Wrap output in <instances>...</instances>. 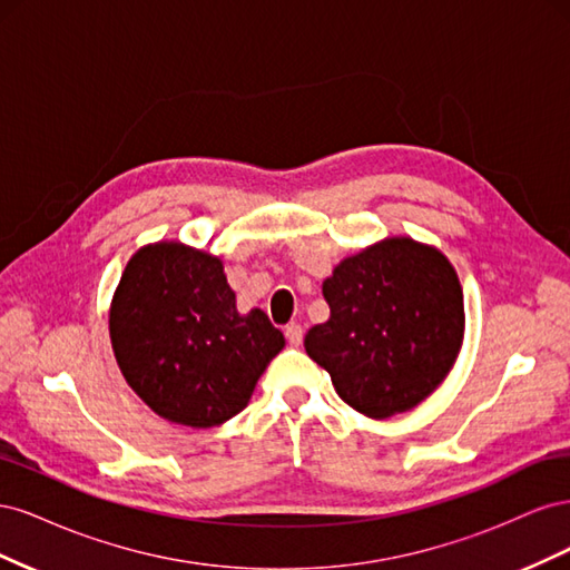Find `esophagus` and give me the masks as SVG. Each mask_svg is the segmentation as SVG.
Returning a JSON list of instances; mask_svg holds the SVG:
<instances>
[{
	"label": "esophagus",
	"instance_id": "obj_1",
	"mask_svg": "<svg viewBox=\"0 0 570 570\" xmlns=\"http://www.w3.org/2000/svg\"><path fill=\"white\" fill-rule=\"evenodd\" d=\"M285 337L292 344V347H299L302 340H304V327L299 323H289L285 325Z\"/></svg>",
	"mask_w": 570,
	"mask_h": 570
}]
</instances>
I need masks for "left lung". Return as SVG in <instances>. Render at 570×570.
Wrapping results in <instances>:
<instances>
[{"label": "left lung", "mask_w": 570, "mask_h": 570, "mask_svg": "<svg viewBox=\"0 0 570 570\" xmlns=\"http://www.w3.org/2000/svg\"><path fill=\"white\" fill-rule=\"evenodd\" d=\"M323 297L331 318L306 333L304 347L358 413L409 411L450 373L463 337V295L438 249L390 237L344 258Z\"/></svg>", "instance_id": "8db88e82"}]
</instances>
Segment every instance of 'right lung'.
I'll list each match as a JSON object with an SVG mask.
<instances>
[{"instance_id": "obj_1", "label": "right lung", "mask_w": 570, "mask_h": 570, "mask_svg": "<svg viewBox=\"0 0 570 570\" xmlns=\"http://www.w3.org/2000/svg\"><path fill=\"white\" fill-rule=\"evenodd\" d=\"M109 333L128 385L161 419L189 428L237 416L285 347L262 308L237 314L216 256L178 243L149 245L130 258Z\"/></svg>"}]
</instances>
